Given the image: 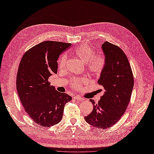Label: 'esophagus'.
Segmentation results:
<instances>
[{"instance_id":"esophagus-1","label":"esophagus","mask_w":154,"mask_h":154,"mask_svg":"<svg viewBox=\"0 0 154 154\" xmlns=\"http://www.w3.org/2000/svg\"><path fill=\"white\" fill-rule=\"evenodd\" d=\"M74 98H75V100H77V101H82L84 100V99L83 98L81 97V96H75V97H74Z\"/></svg>"}]
</instances>
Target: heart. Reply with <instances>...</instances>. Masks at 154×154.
Here are the masks:
<instances>
[{
    "instance_id": "heart-1",
    "label": "heart",
    "mask_w": 154,
    "mask_h": 154,
    "mask_svg": "<svg viewBox=\"0 0 154 154\" xmlns=\"http://www.w3.org/2000/svg\"><path fill=\"white\" fill-rule=\"evenodd\" d=\"M74 54L84 63H87L89 71L94 73H100L103 67V60L99 56H94L93 48L88 45H82L73 51ZM66 63V56H63L60 60V68L65 67ZM86 81V79H75L73 82V86L76 88H80L81 84Z\"/></svg>"
}]
</instances>
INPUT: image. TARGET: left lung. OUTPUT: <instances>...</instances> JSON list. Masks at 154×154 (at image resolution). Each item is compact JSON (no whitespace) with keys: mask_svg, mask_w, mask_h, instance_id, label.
I'll return each instance as SVG.
<instances>
[{"mask_svg":"<svg viewBox=\"0 0 154 154\" xmlns=\"http://www.w3.org/2000/svg\"><path fill=\"white\" fill-rule=\"evenodd\" d=\"M105 63L98 84L105 93L98 103L93 100V110L85 121L92 126L106 129L114 125L126 111L134 86L133 72L126 55L116 45L105 42L101 45Z\"/></svg>","mask_w":154,"mask_h":154,"instance_id":"1","label":"left lung"}]
</instances>
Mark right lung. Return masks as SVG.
<instances>
[{
	"label": "right lung",
	"mask_w": 154,
	"mask_h": 154,
	"mask_svg": "<svg viewBox=\"0 0 154 154\" xmlns=\"http://www.w3.org/2000/svg\"><path fill=\"white\" fill-rule=\"evenodd\" d=\"M72 44L44 41L23 56L16 77V89L26 112L44 127L59 123L70 96L50 86L49 77L57 73L60 55Z\"/></svg>",
	"instance_id": "obj_1"
}]
</instances>
